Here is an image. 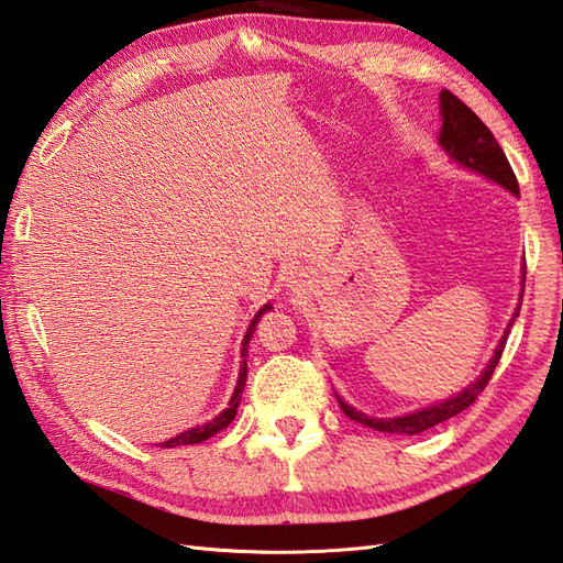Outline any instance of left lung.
I'll return each mask as SVG.
<instances>
[{"mask_svg":"<svg viewBox=\"0 0 563 563\" xmlns=\"http://www.w3.org/2000/svg\"><path fill=\"white\" fill-rule=\"evenodd\" d=\"M439 102H441V132H439V146L446 151L449 158L453 163H459L461 167L470 169V173H477L482 177H487L494 185L504 187L506 191H511L514 196H520L518 189V179L514 175L511 165H508L506 155L501 151L499 143H496L494 134L487 129V124L479 120V117L467 108L463 100L455 98L451 90H441L439 93ZM522 285H526V273H522ZM522 299V295H520ZM518 311H514V319L508 321L506 331L501 335L499 345L494 350V357L489 360V364L485 367L473 384L467 388H463L461 394H455L446 400H441L437 405H427V408H420L415 412L408 415H400V417H369L360 412L357 408H352L347 405L341 396L335 394L338 402H341L343 412L350 417V420H355L364 427L376 429V431H386V434H420L424 429L437 427L441 422L451 420L453 415L463 412L465 408H470L477 400V396L485 390V386L489 384V378L496 369V364L501 360V352L506 345V338H508V329H511Z\"/></svg>","mask_w":563,"mask_h":563,"instance_id":"8db88e82","label":"left lung"}]
</instances>
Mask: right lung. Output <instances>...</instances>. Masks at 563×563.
<instances>
[{
  "mask_svg": "<svg viewBox=\"0 0 563 563\" xmlns=\"http://www.w3.org/2000/svg\"><path fill=\"white\" fill-rule=\"evenodd\" d=\"M268 309H271V305L261 307V309L254 313L250 329H246V333H244L240 376H238V386H234V390H232V398H230V402H228V408L222 410L220 415H216L213 420H208L206 424H196V427H191V429H187V431H179V434L173 437L169 441L158 443L161 449H175V446H187V443H201V441H206V439H211L213 434H218L220 429H225V427L234 420V415H238V408H240V400H242V390H244V384H246V360H244V357H246V347H250V341H252V335H254L256 323L261 321V313L268 311Z\"/></svg>",
  "mask_w": 563,
  "mask_h": 563,
  "instance_id": "add662e5",
  "label": "right lung"
}]
</instances>
